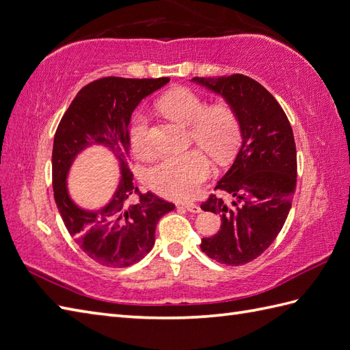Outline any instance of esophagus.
Masks as SVG:
<instances>
[{"label":"esophagus","mask_w":350,"mask_h":350,"mask_svg":"<svg viewBox=\"0 0 350 350\" xmlns=\"http://www.w3.org/2000/svg\"><path fill=\"white\" fill-rule=\"evenodd\" d=\"M182 206L191 213H200L201 212V207L198 204H193V202L186 201V202H182Z\"/></svg>","instance_id":"esophagus-1"}]
</instances>
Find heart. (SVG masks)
I'll return each mask as SVG.
<instances>
[{
    "mask_svg": "<svg viewBox=\"0 0 350 350\" xmlns=\"http://www.w3.org/2000/svg\"><path fill=\"white\" fill-rule=\"evenodd\" d=\"M158 107L168 118L189 125V138L217 161L228 159L237 149L241 126L237 113L226 104L207 105L206 100L189 88H176L162 95ZM129 144L138 157H148L152 146L149 122L144 113L134 115L129 126ZM212 174L206 153L192 149L180 155H167L150 165L144 182L152 191L167 198H189Z\"/></svg>",
    "mask_w": 350,
    "mask_h": 350,
    "instance_id": "b5f03b06",
    "label": "heart"
}]
</instances>
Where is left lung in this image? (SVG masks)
I'll list each match as a JSON object with an SVG mask.
<instances>
[{
  "label": "left lung",
  "instance_id": "1",
  "mask_svg": "<svg viewBox=\"0 0 350 350\" xmlns=\"http://www.w3.org/2000/svg\"><path fill=\"white\" fill-rule=\"evenodd\" d=\"M192 80L224 96L237 113L243 137L232 167L215 188L234 201L215 193L202 201L201 208L217 213L222 224L200 247L221 264L245 265L271 246L288 217L297 188L294 133L278 100L256 80L243 75Z\"/></svg>",
  "mask_w": 350,
  "mask_h": 350
}]
</instances>
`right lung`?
Wrapping results in <instances>:
<instances>
[{
  "label": "right lung",
  "mask_w": 350,
  "mask_h": 350,
  "mask_svg": "<svg viewBox=\"0 0 350 350\" xmlns=\"http://www.w3.org/2000/svg\"><path fill=\"white\" fill-rule=\"evenodd\" d=\"M168 77H101L80 89L56 128L52 150L53 197L68 234L85 254L104 267H129L149 254L159 219L174 210L155 193H140L128 165L129 119L144 96L168 83ZM91 144L116 153L122 178L113 200L98 213H85L68 197L64 178L72 159ZM139 200L133 203L132 195Z\"/></svg>",
  "instance_id": "1"
}]
</instances>
